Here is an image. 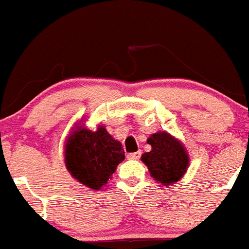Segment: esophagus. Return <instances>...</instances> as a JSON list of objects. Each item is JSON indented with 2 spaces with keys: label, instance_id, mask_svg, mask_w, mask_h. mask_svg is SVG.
I'll use <instances>...</instances> for the list:
<instances>
[{
  "label": "esophagus",
  "instance_id": "1",
  "mask_svg": "<svg viewBox=\"0 0 249 249\" xmlns=\"http://www.w3.org/2000/svg\"><path fill=\"white\" fill-rule=\"evenodd\" d=\"M141 157V152L140 151H138V152H132V153H129L127 155V159L129 160H139Z\"/></svg>",
  "mask_w": 249,
  "mask_h": 249
}]
</instances>
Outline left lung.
<instances>
[{
    "instance_id": "8db88e82",
    "label": "left lung",
    "mask_w": 249,
    "mask_h": 249,
    "mask_svg": "<svg viewBox=\"0 0 249 249\" xmlns=\"http://www.w3.org/2000/svg\"><path fill=\"white\" fill-rule=\"evenodd\" d=\"M150 152L141 156V161L148 168L150 176L161 183L171 185L179 182L189 167V153L183 142L167 131H157L147 139Z\"/></svg>"
}]
</instances>
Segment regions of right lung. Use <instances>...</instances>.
Returning a JSON list of instances; mask_svg holds the SVG:
<instances>
[{"label":"right lung","mask_w":249,"mask_h":249,"mask_svg":"<svg viewBox=\"0 0 249 249\" xmlns=\"http://www.w3.org/2000/svg\"><path fill=\"white\" fill-rule=\"evenodd\" d=\"M64 157L72 178L93 190L102 189L117 171L118 164L125 160L122 143L114 140L104 125L89 130L81 122L67 136Z\"/></svg>","instance_id":"obj_1"}]
</instances>
